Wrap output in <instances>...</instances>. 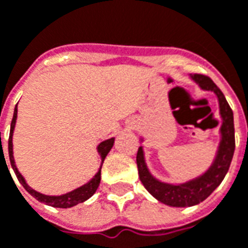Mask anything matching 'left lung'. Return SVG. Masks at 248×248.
Wrapping results in <instances>:
<instances>
[{
	"label": "left lung",
	"instance_id": "left-lung-1",
	"mask_svg": "<svg viewBox=\"0 0 248 248\" xmlns=\"http://www.w3.org/2000/svg\"><path fill=\"white\" fill-rule=\"evenodd\" d=\"M192 78L201 85L202 89L215 93L219 99L220 115L223 119L222 129H220L222 140L219 145L218 155L215 158L213 166L201 178H197L185 185L174 186V185L159 182L155 178L151 177L143 159L142 147H140L137 153V166H138V174H140L142 185L159 202L165 203L167 206H172V207H188V206H194V204L203 202L226 177L235 150L234 115H232V110L230 108L229 102L224 98L223 93L220 92V89L214 83L210 77L203 76V74H194Z\"/></svg>",
	"mask_w": 248,
	"mask_h": 248
}]
</instances>
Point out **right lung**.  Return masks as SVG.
<instances>
[{"mask_svg": "<svg viewBox=\"0 0 248 248\" xmlns=\"http://www.w3.org/2000/svg\"><path fill=\"white\" fill-rule=\"evenodd\" d=\"M16 119H17V106L14 108V114H13V119H12V124H10V134H9V159H10V165L13 167L14 172H16V175H17V179L19 181V183L24 186V188L26 191L29 192L30 195H33V197L37 199V201H40V202L45 203V204H49V206H53V207H60V208H67V207H73V206H76L78 203L85 202L86 199L92 197L94 192L97 191L98 186H99V182H101V170L95 174V177L93 178L92 181L86 185H83V186L78 187L77 190L71 192H67L65 195H61V197H49V195H44V194H40V192H37L33 188H30L26 182H25L24 177L19 174V171L17 170V167H16V163H14V158H13V143H12V137H13V130H14V124H16ZM0 140H1V133H0ZM114 145V138H110L108 140H103L101 145L98 146V153L101 154V158L103 159L106 158L108 155V153L111 150V147ZM6 163V161H5ZM8 167V166H6Z\"/></svg>", "mask_w": 248, "mask_h": 248, "instance_id": "1", "label": "right lung"}]
</instances>
